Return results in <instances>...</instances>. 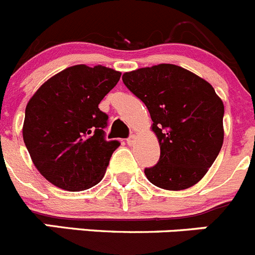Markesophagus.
<instances>
[{
  "mask_svg": "<svg viewBox=\"0 0 255 255\" xmlns=\"http://www.w3.org/2000/svg\"><path fill=\"white\" fill-rule=\"evenodd\" d=\"M126 142H128V145H132L135 142V135H130L128 139H126Z\"/></svg>",
  "mask_w": 255,
  "mask_h": 255,
  "instance_id": "obj_1",
  "label": "esophagus"
}]
</instances>
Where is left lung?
<instances>
[{
	"label": "left lung",
	"mask_w": 255,
	"mask_h": 255,
	"mask_svg": "<svg viewBox=\"0 0 255 255\" xmlns=\"http://www.w3.org/2000/svg\"><path fill=\"white\" fill-rule=\"evenodd\" d=\"M123 81L146 105L159 140L160 159L145 169L147 180L165 190H184L199 183L224 140V104L214 87L171 64L125 72Z\"/></svg>",
	"instance_id": "left-lung-1"
}]
</instances>
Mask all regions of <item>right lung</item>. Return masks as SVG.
I'll use <instances>...</instances> for the list:
<instances>
[{
    "label": "right lung",
    "mask_w": 255,
    "mask_h": 255,
    "mask_svg": "<svg viewBox=\"0 0 255 255\" xmlns=\"http://www.w3.org/2000/svg\"><path fill=\"white\" fill-rule=\"evenodd\" d=\"M121 72L75 65L41 85L27 103L22 136L41 175L67 191L100 183L120 142L106 141L108 115L99 109Z\"/></svg>",
    "instance_id": "obj_1"
}]
</instances>
